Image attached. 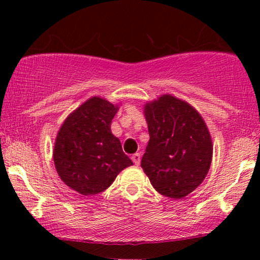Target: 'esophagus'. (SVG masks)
<instances>
[{"mask_svg":"<svg viewBox=\"0 0 260 260\" xmlns=\"http://www.w3.org/2000/svg\"><path fill=\"white\" fill-rule=\"evenodd\" d=\"M131 159H133L135 165L138 166V165H140V162H141V155L138 154V152H136V154H134L133 156H131Z\"/></svg>","mask_w":260,"mask_h":260,"instance_id":"1","label":"esophagus"}]
</instances>
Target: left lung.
<instances>
[{"label":"left lung","mask_w":260,"mask_h":260,"mask_svg":"<svg viewBox=\"0 0 260 260\" xmlns=\"http://www.w3.org/2000/svg\"><path fill=\"white\" fill-rule=\"evenodd\" d=\"M149 143L141 167L152 187L181 199L200 186L212 162V140L204 119L186 102L169 94L144 108Z\"/></svg>","instance_id":"1"}]
</instances>
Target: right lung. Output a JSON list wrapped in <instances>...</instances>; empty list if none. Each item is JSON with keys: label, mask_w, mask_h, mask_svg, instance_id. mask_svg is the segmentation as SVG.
I'll return each instance as SVG.
<instances>
[{"label": "right lung", "mask_w": 260, "mask_h": 260, "mask_svg": "<svg viewBox=\"0 0 260 260\" xmlns=\"http://www.w3.org/2000/svg\"><path fill=\"white\" fill-rule=\"evenodd\" d=\"M118 108L93 97L71 113L60 127L53 159L60 179L81 195H94L111 186L133 165L111 133Z\"/></svg>", "instance_id": "1"}]
</instances>
